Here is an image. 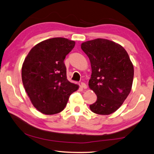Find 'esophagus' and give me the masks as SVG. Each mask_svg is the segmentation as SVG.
Here are the masks:
<instances>
[{
	"label": "esophagus",
	"instance_id": "1",
	"mask_svg": "<svg viewBox=\"0 0 154 154\" xmlns=\"http://www.w3.org/2000/svg\"><path fill=\"white\" fill-rule=\"evenodd\" d=\"M81 87H82V88H83V89H87V85L85 84V83H81Z\"/></svg>",
	"mask_w": 154,
	"mask_h": 154
}]
</instances>
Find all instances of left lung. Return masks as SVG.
<instances>
[{
    "instance_id": "left-lung-1",
    "label": "left lung",
    "mask_w": 154,
    "mask_h": 154,
    "mask_svg": "<svg viewBox=\"0 0 154 154\" xmlns=\"http://www.w3.org/2000/svg\"><path fill=\"white\" fill-rule=\"evenodd\" d=\"M81 48L90 59L92 75L89 88L97 96L90 105L99 115H109L120 107L132 89L134 66L125 49L105 38L83 42Z\"/></svg>"
}]
</instances>
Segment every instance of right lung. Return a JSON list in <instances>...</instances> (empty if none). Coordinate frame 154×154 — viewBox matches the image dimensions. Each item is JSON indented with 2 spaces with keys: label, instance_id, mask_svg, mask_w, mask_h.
<instances>
[{
  "label": "right lung",
  "instance_id": "obj_1",
  "mask_svg": "<svg viewBox=\"0 0 154 154\" xmlns=\"http://www.w3.org/2000/svg\"><path fill=\"white\" fill-rule=\"evenodd\" d=\"M66 38H49L36 44L22 67L24 89L33 106L41 113L54 115L66 106L69 96L79 89L66 77L65 57L75 47Z\"/></svg>",
  "mask_w": 154,
  "mask_h": 154
}]
</instances>
